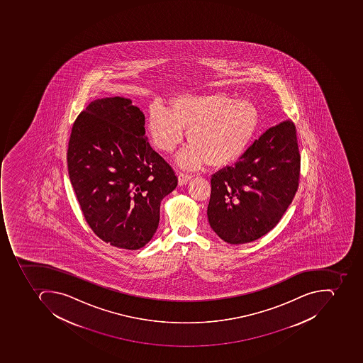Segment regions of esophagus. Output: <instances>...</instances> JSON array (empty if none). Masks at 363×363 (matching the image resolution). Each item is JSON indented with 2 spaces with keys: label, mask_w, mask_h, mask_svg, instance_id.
<instances>
[{
  "label": "esophagus",
  "mask_w": 363,
  "mask_h": 363,
  "mask_svg": "<svg viewBox=\"0 0 363 363\" xmlns=\"http://www.w3.org/2000/svg\"><path fill=\"white\" fill-rule=\"evenodd\" d=\"M178 179L179 184L183 185L185 184V183H188V181L192 179V174H188V173L180 172L179 173Z\"/></svg>",
  "instance_id": "obj_1"
}]
</instances>
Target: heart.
Masks as SVG:
<instances>
[{
	"instance_id": "1",
	"label": "heart",
	"mask_w": 363,
	"mask_h": 363,
	"mask_svg": "<svg viewBox=\"0 0 363 363\" xmlns=\"http://www.w3.org/2000/svg\"><path fill=\"white\" fill-rule=\"evenodd\" d=\"M259 123L260 116L253 103L234 100L224 92L183 94L171 100L167 108L153 104L147 118L152 142L165 153L179 147L188 128L190 143L178 157L185 169L208 161L214 167L237 161L250 147Z\"/></svg>"
}]
</instances>
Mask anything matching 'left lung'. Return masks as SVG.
<instances>
[{
	"instance_id": "obj_1",
	"label": "left lung",
	"mask_w": 363,
	"mask_h": 363,
	"mask_svg": "<svg viewBox=\"0 0 363 363\" xmlns=\"http://www.w3.org/2000/svg\"><path fill=\"white\" fill-rule=\"evenodd\" d=\"M298 178L296 126L288 120L267 130L233 167L212 175L208 223L230 245L260 239L286 213Z\"/></svg>"
}]
</instances>
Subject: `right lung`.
Here are the masks:
<instances>
[{
	"label": "right lung",
	"instance_id": "add662e5",
	"mask_svg": "<svg viewBox=\"0 0 363 363\" xmlns=\"http://www.w3.org/2000/svg\"><path fill=\"white\" fill-rule=\"evenodd\" d=\"M144 124L130 99H99L77 116L69 137L67 171L83 216L101 240L120 249L147 245L161 201L178 185Z\"/></svg>",
	"mask_w": 363,
	"mask_h": 363
}]
</instances>
